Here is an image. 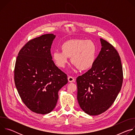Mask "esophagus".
I'll list each match as a JSON object with an SVG mask.
<instances>
[{"mask_svg":"<svg viewBox=\"0 0 135 135\" xmlns=\"http://www.w3.org/2000/svg\"><path fill=\"white\" fill-rule=\"evenodd\" d=\"M68 80L69 82H74L75 81V80L73 78L72 76H68Z\"/></svg>","mask_w":135,"mask_h":135,"instance_id":"esophagus-1","label":"esophagus"}]
</instances>
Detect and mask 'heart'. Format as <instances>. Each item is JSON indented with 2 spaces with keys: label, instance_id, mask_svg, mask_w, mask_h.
Returning a JSON list of instances; mask_svg holds the SVG:
<instances>
[{
  "label": "heart",
  "instance_id": "b5f03b06",
  "mask_svg": "<svg viewBox=\"0 0 135 135\" xmlns=\"http://www.w3.org/2000/svg\"><path fill=\"white\" fill-rule=\"evenodd\" d=\"M62 52L52 54V60L59 68H64L71 57V62L82 71L90 69L93 65L97 47L91 40L72 39L66 41L61 46Z\"/></svg>",
  "mask_w": 135,
  "mask_h": 135
}]
</instances>
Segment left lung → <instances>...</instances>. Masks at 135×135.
Masks as SVG:
<instances>
[{"instance_id": "obj_1", "label": "left lung", "mask_w": 135, "mask_h": 135, "mask_svg": "<svg viewBox=\"0 0 135 135\" xmlns=\"http://www.w3.org/2000/svg\"><path fill=\"white\" fill-rule=\"evenodd\" d=\"M102 49L91 68L76 79L77 98L90 115H99L113 104L123 82L120 57L110 43L100 38Z\"/></svg>"}]
</instances>
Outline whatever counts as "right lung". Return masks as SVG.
Instances as JSON below:
<instances>
[{"mask_svg":"<svg viewBox=\"0 0 135 135\" xmlns=\"http://www.w3.org/2000/svg\"><path fill=\"white\" fill-rule=\"evenodd\" d=\"M55 38L49 33L29 41L19 52L15 63L17 92L26 106L37 114L53 110L58 91L68 83L67 75L52 60L50 49Z\"/></svg>","mask_w":135,"mask_h":135,"instance_id":"add662e5","label":"right lung"}]
</instances>
